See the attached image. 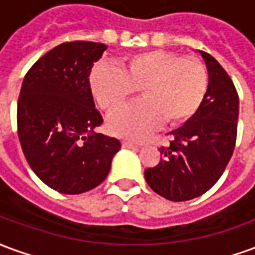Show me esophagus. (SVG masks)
I'll use <instances>...</instances> for the list:
<instances>
[{
	"mask_svg": "<svg viewBox=\"0 0 255 255\" xmlns=\"http://www.w3.org/2000/svg\"><path fill=\"white\" fill-rule=\"evenodd\" d=\"M142 143H138V142H131V140H123L122 146L124 149H135V147H139Z\"/></svg>",
	"mask_w": 255,
	"mask_h": 255,
	"instance_id": "1",
	"label": "esophagus"
}]
</instances>
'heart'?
<instances>
[{"instance_id": "1", "label": "heart", "mask_w": 255, "mask_h": 255, "mask_svg": "<svg viewBox=\"0 0 255 255\" xmlns=\"http://www.w3.org/2000/svg\"><path fill=\"white\" fill-rule=\"evenodd\" d=\"M90 87L104 111H115L142 90L143 100L123 106L108 119L112 133L139 139L165 120L168 126L190 122L209 89V72L197 57L169 50H146L123 58L122 68L98 64Z\"/></svg>"}]
</instances>
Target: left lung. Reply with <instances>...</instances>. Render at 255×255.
Returning <instances> with one entry per match:
<instances>
[{"label":"left lung","instance_id":"1","mask_svg":"<svg viewBox=\"0 0 255 255\" xmlns=\"http://www.w3.org/2000/svg\"><path fill=\"white\" fill-rule=\"evenodd\" d=\"M209 72V89L201 109L172 131L162 158L144 171L158 195L173 202L197 198L213 187L230 162L236 143L239 95L230 75L209 53L201 52Z\"/></svg>","mask_w":255,"mask_h":255}]
</instances>
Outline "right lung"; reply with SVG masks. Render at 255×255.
Here are the masks:
<instances>
[{
    "label": "right lung",
    "instance_id": "right-lung-1",
    "mask_svg": "<svg viewBox=\"0 0 255 255\" xmlns=\"http://www.w3.org/2000/svg\"><path fill=\"white\" fill-rule=\"evenodd\" d=\"M106 50L97 42H64L25 73L17 101V135L31 169L61 194L97 187L111 171L119 139L95 133L104 119L90 87Z\"/></svg>",
    "mask_w": 255,
    "mask_h": 255
}]
</instances>
